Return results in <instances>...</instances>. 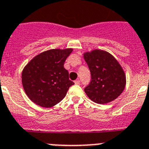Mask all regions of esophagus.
<instances>
[{"instance_id": "34e87169", "label": "esophagus", "mask_w": 149, "mask_h": 149, "mask_svg": "<svg viewBox=\"0 0 149 149\" xmlns=\"http://www.w3.org/2000/svg\"><path fill=\"white\" fill-rule=\"evenodd\" d=\"M74 84H77V85H79V84H81V82H80V80H79V79H77V80H76V81H74Z\"/></svg>"}]
</instances>
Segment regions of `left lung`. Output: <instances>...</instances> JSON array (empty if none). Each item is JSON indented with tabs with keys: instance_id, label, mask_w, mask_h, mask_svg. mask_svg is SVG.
Listing matches in <instances>:
<instances>
[{
	"instance_id": "8db88e82",
	"label": "left lung",
	"mask_w": 149,
	"mask_h": 149,
	"mask_svg": "<svg viewBox=\"0 0 149 149\" xmlns=\"http://www.w3.org/2000/svg\"><path fill=\"white\" fill-rule=\"evenodd\" d=\"M91 74V81L84 91L92 101L103 104L117 98L125 87L123 69L113 55L102 50L84 54Z\"/></svg>"
}]
</instances>
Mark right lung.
Instances as JSON below:
<instances>
[{"mask_svg": "<svg viewBox=\"0 0 149 149\" xmlns=\"http://www.w3.org/2000/svg\"><path fill=\"white\" fill-rule=\"evenodd\" d=\"M72 48L51 49L39 54L23 69L22 85L33 103L51 107L65 98L74 84L63 65L72 53Z\"/></svg>", "mask_w": 149, "mask_h": 149, "instance_id": "add662e5", "label": "right lung"}]
</instances>
